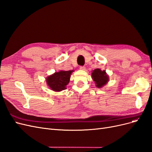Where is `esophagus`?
Returning <instances> with one entry per match:
<instances>
[{
  "label": "esophagus",
  "mask_w": 152,
  "mask_h": 152,
  "mask_svg": "<svg viewBox=\"0 0 152 152\" xmlns=\"http://www.w3.org/2000/svg\"><path fill=\"white\" fill-rule=\"evenodd\" d=\"M80 69L81 70H85V66H80Z\"/></svg>",
  "instance_id": "1"
}]
</instances>
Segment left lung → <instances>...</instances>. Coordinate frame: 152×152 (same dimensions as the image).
I'll return each instance as SVG.
<instances>
[{"label": "left lung", "instance_id": "8db88e82", "mask_svg": "<svg viewBox=\"0 0 152 152\" xmlns=\"http://www.w3.org/2000/svg\"><path fill=\"white\" fill-rule=\"evenodd\" d=\"M92 79L95 81L96 86L99 88L105 86L109 81V77L105 70L102 71L100 69H95L91 73Z\"/></svg>", "mask_w": 152, "mask_h": 152}]
</instances>
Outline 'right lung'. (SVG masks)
Masks as SVG:
<instances>
[{"label":"right lung","instance_id":"add662e5","mask_svg":"<svg viewBox=\"0 0 152 152\" xmlns=\"http://www.w3.org/2000/svg\"><path fill=\"white\" fill-rule=\"evenodd\" d=\"M72 71H61L48 76L47 79V84L50 88L54 91H61L66 89V86L69 83Z\"/></svg>","mask_w":152,"mask_h":152}]
</instances>
